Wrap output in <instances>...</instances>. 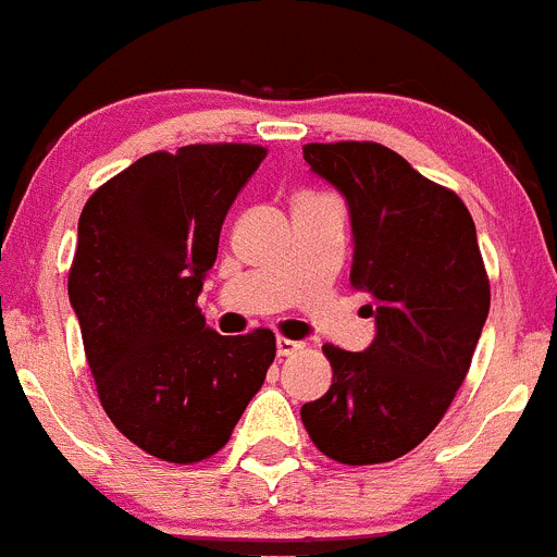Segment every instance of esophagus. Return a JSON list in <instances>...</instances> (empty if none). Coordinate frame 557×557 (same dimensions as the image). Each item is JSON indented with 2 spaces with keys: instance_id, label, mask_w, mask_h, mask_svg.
I'll list each match as a JSON object with an SVG mask.
<instances>
[{
  "instance_id": "34e87169",
  "label": "esophagus",
  "mask_w": 557,
  "mask_h": 557,
  "mask_svg": "<svg viewBox=\"0 0 557 557\" xmlns=\"http://www.w3.org/2000/svg\"><path fill=\"white\" fill-rule=\"evenodd\" d=\"M300 347H304V344L295 342V338H287V336H278V338H275V352L282 355V358H287V355L298 352Z\"/></svg>"
}]
</instances>
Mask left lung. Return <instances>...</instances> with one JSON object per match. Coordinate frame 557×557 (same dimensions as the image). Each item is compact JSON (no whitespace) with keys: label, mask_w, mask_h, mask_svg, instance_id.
<instances>
[{"label":"left lung","mask_w":557,"mask_h":557,"mask_svg":"<svg viewBox=\"0 0 557 557\" xmlns=\"http://www.w3.org/2000/svg\"><path fill=\"white\" fill-rule=\"evenodd\" d=\"M304 158L347 199L355 289L369 293L374 342L325 344L333 383L300 418L325 457L380 465L432 432L465 383L490 314L475 224L454 190L377 141L306 145Z\"/></svg>","instance_id":"1"}]
</instances>
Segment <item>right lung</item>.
Listing matches in <instances>:
<instances>
[{
	"label": "right lung",
	"mask_w": 557,
	"mask_h": 557,
	"mask_svg": "<svg viewBox=\"0 0 557 557\" xmlns=\"http://www.w3.org/2000/svg\"><path fill=\"white\" fill-rule=\"evenodd\" d=\"M264 156L226 141L150 152L100 185L78 219L67 295L100 405L163 462L221 451L275 358L273 331L221 336L196 306L226 210Z\"/></svg>",
	"instance_id": "obj_1"
}]
</instances>
